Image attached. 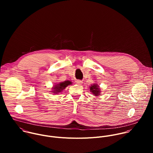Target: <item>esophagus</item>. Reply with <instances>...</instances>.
<instances>
[{"label": "esophagus", "mask_w": 153, "mask_h": 153, "mask_svg": "<svg viewBox=\"0 0 153 153\" xmlns=\"http://www.w3.org/2000/svg\"><path fill=\"white\" fill-rule=\"evenodd\" d=\"M76 83H77V84H78V85H81V84L83 83V82H82V81L79 80H76Z\"/></svg>", "instance_id": "esophagus-1"}]
</instances>
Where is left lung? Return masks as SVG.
<instances>
[{
  "instance_id": "1",
  "label": "left lung",
  "mask_w": 153,
  "mask_h": 153,
  "mask_svg": "<svg viewBox=\"0 0 153 153\" xmlns=\"http://www.w3.org/2000/svg\"><path fill=\"white\" fill-rule=\"evenodd\" d=\"M99 86L97 84H93L90 86V91L94 95V96H99L100 91L98 87Z\"/></svg>"
}]
</instances>
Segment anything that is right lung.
Masks as SVG:
<instances>
[{
  "mask_svg": "<svg viewBox=\"0 0 153 153\" xmlns=\"http://www.w3.org/2000/svg\"><path fill=\"white\" fill-rule=\"evenodd\" d=\"M72 84V82L69 81V80H67V81H65V82H60L58 84H57L56 85L54 86V87L53 88V89L54 90L53 93H60L61 91H62L68 85H70Z\"/></svg>",
  "mask_w": 153,
  "mask_h": 153,
  "instance_id": "right-lung-1",
  "label": "right lung"
}]
</instances>
